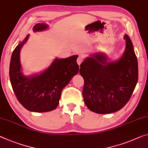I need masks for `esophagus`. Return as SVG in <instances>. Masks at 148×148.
Segmentation results:
<instances>
[{"instance_id":"34e87169","label":"esophagus","mask_w":148,"mask_h":148,"mask_svg":"<svg viewBox=\"0 0 148 148\" xmlns=\"http://www.w3.org/2000/svg\"><path fill=\"white\" fill-rule=\"evenodd\" d=\"M83 61V57L82 56H79L78 58H77V63H78V65H81V63H82V61Z\"/></svg>"}]
</instances>
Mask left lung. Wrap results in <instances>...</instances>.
I'll list each match as a JSON object with an SVG mask.
<instances>
[{
  "instance_id": "8db88e82",
  "label": "left lung",
  "mask_w": 148,
  "mask_h": 148,
  "mask_svg": "<svg viewBox=\"0 0 148 148\" xmlns=\"http://www.w3.org/2000/svg\"><path fill=\"white\" fill-rule=\"evenodd\" d=\"M124 39L126 47L118 60L96 52L80 65L79 72L85 80L84 102L92 112L109 114L120 110L128 102L138 83V60L132 42L127 34Z\"/></svg>"
}]
</instances>
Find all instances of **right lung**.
I'll use <instances>...</instances> for the list:
<instances>
[{"instance_id":"add662e5","label":"right lung","mask_w":148,"mask_h":148,"mask_svg":"<svg viewBox=\"0 0 148 148\" xmlns=\"http://www.w3.org/2000/svg\"><path fill=\"white\" fill-rule=\"evenodd\" d=\"M48 28V24L38 23L32 29L37 32ZM29 36L28 34L20 42L12 54L9 69L10 83L17 99L25 108L34 112H49L57 108L63 88L78 73V56L56 58L46 69L25 75L20 61V51Z\"/></svg>"}]
</instances>
